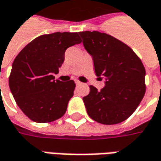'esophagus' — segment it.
I'll return each instance as SVG.
<instances>
[{
  "mask_svg": "<svg viewBox=\"0 0 161 161\" xmlns=\"http://www.w3.org/2000/svg\"><path fill=\"white\" fill-rule=\"evenodd\" d=\"M75 84H77V85H79V84H81V82L78 80H76L75 81Z\"/></svg>",
  "mask_w": 161,
  "mask_h": 161,
  "instance_id": "34e87169",
  "label": "esophagus"
}]
</instances>
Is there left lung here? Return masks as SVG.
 I'll list each match as a JSON object with an SVG mask.
<instances>
[{
    "label": "left lung",
    "mask_w": 161,
    "mask_h": 161,
    "mask_svg": "<svg viewBox=\"0 0 161 161\" xmlns=\"http://www.w3.org/2000/svg\"><path fill=\"white\" fill-rule=\"evenodd\" d=\"M84 49L92 57L95 73L104 79L98 92L90 86L83 97L90 118L104 125L123 122L135 112L146 92V69L134 51L110 35L79 32Z\"/></svg>",
    "instance_id": "left-lung-1"
}]
</instances>
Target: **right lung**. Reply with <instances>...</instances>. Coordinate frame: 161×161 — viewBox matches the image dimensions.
<instances>
[{
  "instance_id": "add662e5",
  "label": "right lung",
  "mask_w": 161,
  "mask_h": 161,
  "mask_svg": "<svg viewBox=\"0 0 161 161\" xmlns=\"http://www.w3.org/2000/svg\"><path fill=\"white\" fill-rule=\"evenodd\" d=\"M78 33L56 32L40 36L15 57L9 76V88L17 105L28 118L48 123L64 115L73 97V80H55L64 61L65 50L79 44Z\"/></svg>"
}]
</instances>
